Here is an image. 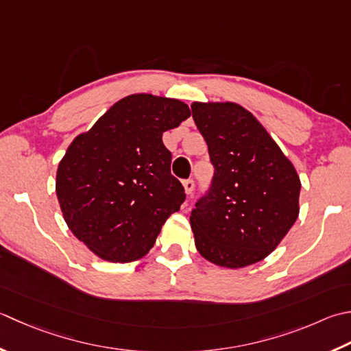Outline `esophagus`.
I'll return each instance as SVG.
<instances>
[{"instance_id":"esophagus-1","label":"esophagus","mask_w":351,"mask_h":351,"mask_svg":"<svg viewBox=\"0 0 351 351\" xmlns=\"http://www.w3.org/2000/svg\"><path fill=\"white\" fill-rule=\"evenodd\" d=\"M182 185H184V190H185V195H191L193 193V190H195V181L193 180H185L184 182H182Z\"/></svg>"}]
</instances>
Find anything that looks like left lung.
Masks as SVG:
<instances>
[{
	"mask_svg": "<svg viewBox=\"0 0 351 351\" xmlns=\"http://www.w3.org/2000/svg\"><path fill=\"white\" fill-rule=\"evenodd\" d=\"M215 176L190 225L199 254L230 269L266 258L300 213L301 181L278 144L234 101H193Z\"/></svg>",
	"mask_w": 351,
	"mask_h": 351,
	"instance_id": "obj_1",
	"label": "left lung"
}]
</instances>
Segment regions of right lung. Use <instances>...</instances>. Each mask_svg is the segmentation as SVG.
Segmentation results:
<instances>
[{"label":"right lung","instance_id":"add662e5","mask_svg":"<svg viewBox=\"0 0 351 351\" xmlns=\"http://www.w3.org/2000/svg\"><path fill=\"white\" fill-rule=\"evenodd\" d=\"M190 114L178 99L130 94L68 146L56 173L58 201L68 228L97 257H144L180 210L184 187L170 173L162 134Z\"/></svg>","mask_w":351,"mask_h":351}]
</instances>
